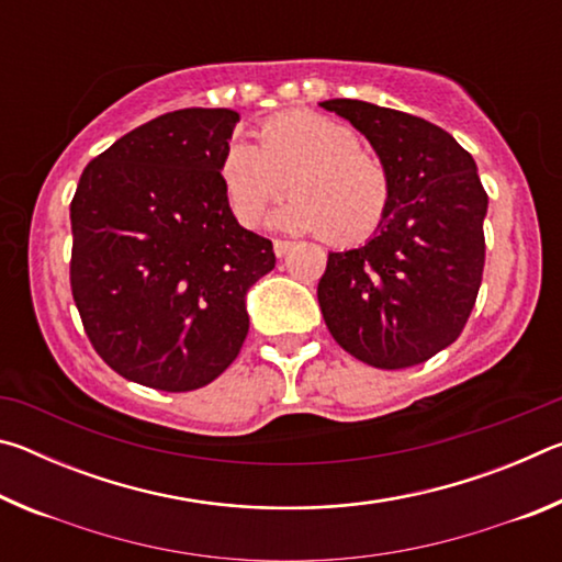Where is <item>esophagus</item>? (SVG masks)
Here are the masks:
<instances>
[{"instance_id":"obj_1","label":"esophagus","mask_w":562,"mask_h":562,"mask_svg":"<svg viewBox=\"0 0 562 562\" xmlns=\"http://www.w3.org/2000/svg\"><path fill=\"white\" fill-rule=\"evenodd\" d=\"M292 245L294 243H290V240H272V250H274V255H278V258H284V255L292 250Z\"/></svg>"}]
</instances>
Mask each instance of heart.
Returning a JSON list of instances; mask_svg holds the SVG:
<instances>
[{"label":"heart","mask_w":562,"mask_h":562,"mask_svg":"<svg viewBox=\"0 0 562 562\" xmlns=\"http://www.w3.org/2000/svg\"><path fill=\"white\" fill-rule=\"evenodd\" d=\"M258 144L235 138L221 158L223 190L237 223H260L290 183L294 195L272 215L282 231L325 233L331 245H357L382 227L392 178L347 123L312 111L278 113L260 126Z\"/></svg>","instance_id":"b5f03b06"}]
</instances>
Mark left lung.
<instances>
[{
  "label": "left lung",
  "mask_w": 562,
  "mask_h": 562,
  "mask_svg": "<svg viewBox=\"0 0 562 562\" xmlns=\"http://www.w3.org/2000/svg\"><path fill=\"white\" fill-rule=\"evenodd\" d=\"M322 109L347 119L384 160L392 203L364 245L329 252L317 284L337 345L376 369H406L456 341L481 288L488 195L451 133L357 99Z\"/></svg>",
  "instance_id": "left-lung-1"
}]
</instances>
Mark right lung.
Segmentation results:
<instances>
[{"label": "right lung", "mask_w": 562, "mask_h": 562, "mask_svg": "<svg viewBox=\"0 0 562 562\" xmlns=\"http://www.w3.org/2000/svg\"><path fill=\"white\" fill-rule=\"evenodd\" d=\"M240 113L180 109L121 136L71 201V292L93 349L128 382L193 392L250 329L245 294L274 268L237 223L221 158Z\"/></svg>", "instance_id": "1"}]
</instances>
